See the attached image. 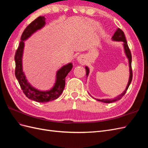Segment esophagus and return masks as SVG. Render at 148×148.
<instances>
[{"mask_svg": "<svg viewBox=\"0 0 148 148\" xmlns=\"http://www.w3.org/2000/svg\"><path fill=\"white\" fill-rule=\"evenodd\" d=\"M83 56H78V62H83Z\"/></svg>", "mask_w": 148, "mask_h": 148, "instance_id": "obj_1", "label": "esophagus"}]
</instances>
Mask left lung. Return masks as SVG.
<instances>
[{
	"label": "left lung",
	"mask_w": 148,
	"mask_h": 148,
	"mask_svg": "<svg viewBox=\"0 0 148 148\" xmlns=\"http://www.w3.org/2000/svg\"><path fill=\"white\" fill-rule=\"evenodd\" d=\"M114 41H123V46H124V49H125V52L126 53L127 57L128 59V61H129V66H130V78H129V81H128V83L127 84V86L125 89V90L123 92V93L121 94L119 96H118V97L114 98V99H96L99 101L102 102H106V103H110V102H113L115 101H117L118 100H120L121 98H122L126 93L127 89L130 84L132 80V78H133V72H132V53H131V51L130 50V49L128 47V44L127 42V39L126 38L125 36V34L123 33V31L120 29V28H118L117 29V31H115L114 36L112 38ZM86 68V76L88 75L89 70V69L88 68L87 66L85 67Z\"/></svg>",
	"instance_id": "8db88e82"
}]
</instances>
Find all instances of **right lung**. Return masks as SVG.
<instances>
[{"mask_svg": "<svg viewBox=\"0 0 148 148\" xmlns=\"http://www.w3.org/2000/svg\"><path fill=\"white\" fill-rule=\"evenodd\" d=\"M45 17L39 16L25 28L21 34V41L16 51L15 55V74L18 81L20 87L25 96L29 99L38 102H47L57 99L63 92L65 85V77L73 67L71 63L67 64L57 71L56 82L53 87L49 91H41L34 88L28 82L22 69V56H23L24 41L37 30L42 28L45 25Z\"/></svg>", "mask_w": 148, "mask_h": 148, "instance_id": "1", "label": "right lung"}]
</instances>
